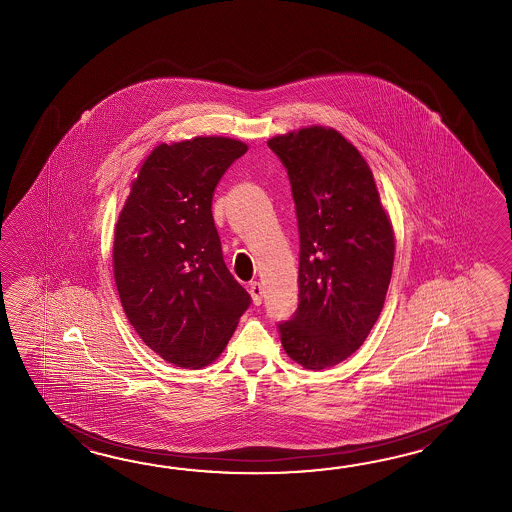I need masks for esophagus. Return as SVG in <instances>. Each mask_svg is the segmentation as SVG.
I'll use <instances>...</instances> for the list:
<instances>
[{
  "label": "esophagus",
  "mask_w": 512,
  "mask_h": 512,
  "mask_svg": "<svg viewBox=\"0 0 512 512\" xmlns=\"http://www.w3.org/2000/svg\"><path fill=\"white\" fill-rule=\"evenodd\" d=\"M249 291H251L252 302L254 305L261 304V285L258 282L249 283Z\"/></svg>",
  "instance_id": "1"
}]
</instances>
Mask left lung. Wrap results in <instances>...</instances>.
I'll return each instance as SVG.
<instances>
[{
    "mask_svg": "<svg viewBox=\"0 0 512 512\" xmlns=\"http://www.w3.org/2000/svg\"><path fill=\"white\" fill-rule=\"evenodd\" d=\"M291 181L300 304L280 324L285 353L326 370L364 344L392 278L395 236L370 164L335 128L309 126L267 141Z\"/></svg>",
    "mask_w": 512,
    "mask_h": 512,
    "instance_id": "obj_1",
    "label": "left lung"
}]
</instances>
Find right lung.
<instances>
[{
    "label": "right lung",
    "instance_id": "right-lung-1",
    "mask_svg": "<svg viewBox=\"0 0 512 512\" xmlns=\"http://www.w3.org/2000/svg\"><path fill=\"white\" fill-rule=\"evenodd\" d=\"M249 150L229 137L161 142L131 181L113 234V276L142 342L179 368L218 359L251 296L230 274L212 196Z\"/></svg>",
    "mask_w": 512,
    "mask_h": 512
}]
</instances>
